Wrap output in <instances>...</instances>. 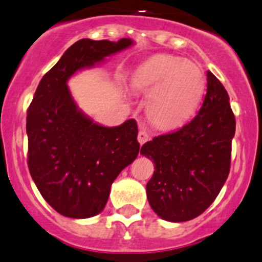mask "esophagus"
Returning <instances> with one entry per match:
<instances>
[{
  "instance_id": "1",
  "label": "esophagus",
  "mask_w": 262,
  "mask_h": 262,
  "mask_svg": "<svg viewBox=\"0 0 262 262\" xmlns=\"http://www.w3.org/2000/svg\"><path fill=\"white\" fill-rule=\"evenodd\" d=\"M137 139H138L139 145L142 146L143 143H146L148 139H150V134L147 133V130H146V129H139L138 137H137Z\"/></svg>"
}]
</instances>
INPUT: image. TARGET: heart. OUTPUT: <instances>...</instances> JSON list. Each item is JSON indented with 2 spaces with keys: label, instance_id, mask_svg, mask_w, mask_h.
Segmentation results:
<instances>
[{
  "label": "heart",
  "instance_id": "1",
  "mask_svg": "<svg viewBox=\"0 0 262 262\" xmlns=\"http://www.w3.org/2000/svg\"><path fill=\"white\" fill-rule=\"evenodd\" d=\"M205 82L196 63L168 54L148 58L130 76L132 88L148 94L146 112L150 121L164 129L182 125L192 116L203 99Z\"/></svg>",
  "mask_w": 262,
  "mask_h": 262
}]
</instances>
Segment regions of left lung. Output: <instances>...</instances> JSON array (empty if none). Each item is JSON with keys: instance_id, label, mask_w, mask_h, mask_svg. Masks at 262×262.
<instances>
[{"instance_id": "1", "label": "left lung", "mask_w": 262, "mask_h": 262, "mask_svg": "<svg viewBox=\"0 0 262 262\" xmlns=\"http://www.w3.org/2000/svg\"><path fill=\"white\" fill-rule=\"evenodd\" d=\"M207 81V94L196 116L141 148L155 164L146 186L148 203L165 221H190L202 214L230 172L235 117L226 89L211 71Z\"/></svg>"}]
</instances>
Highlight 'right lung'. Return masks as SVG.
<instances>
[{
  "mask_svg": "<svg viewBox=\"0 0 262 262\" xmlns=\"http://www.w3.org/2000/svg\"><path fill=\"white\" fill-rule=\"evenodd\" d=\"M132 45L130 38L75 42L43 75L27 112L29 173L43 199L66 217L103 211L112 182L139 152L136 120L94 123L73 101L67 81Z\"/></svg>",
  "mask_w": 262,
  "mask_h": 262,
  "instance_id": "obj_1",
  "label": "right lung"
}]
</instances>
